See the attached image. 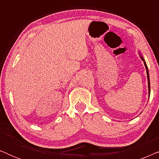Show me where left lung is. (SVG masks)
Instances as JSON below:
<instances>
[{
	"instance_id": "8db88e82",
	"label": "left lung",
	"mask_w": 159,
	"mask_h": 159,
	"mask_svg": "<svg viewBox=\"0 0 159 159\" xmlns=\"http://www.w3.org/2000/svg\"><path fill=\"white\" fill-rule=\"evenodd\" d=\"M141 58H142V60L143 61V62H144V64H145V69H146V71H147V77H148V93H149V96H150V93H151V88H150V78H149V73H148V66H147V64L146 63H145V60L143 59V58L142 56H140Z\"/></svg>"
}]
</instances>
